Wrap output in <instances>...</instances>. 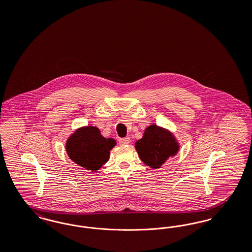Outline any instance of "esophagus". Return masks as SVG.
Here are the masks:
<instances>
[{"mask_svg": "<svg viewBox=\"0 0 252 252\" xmlns=\"http://www.w3.org/2000/svg\"><path fill=\"white\" fill-rule=\"evenodd\" d=\"M130 143V138L129 137H126V138H121L119 140V144L121 145H127Z\"/></svg>", "mask_w": 252, "mask_h": 252, "instance_id": "1", "label": "esophagus"}]
</instances>
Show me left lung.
Returning <instances> with one entry per match:
<instances>
[{
    "instance_id": "left-lung-1",
    "label": "left lung",
    "mask_w": 252,
    "mask_h": 252,
    "mask_svg": "<svg viewBox=\"0 0 252 252\" xmlns=\"http://www.w3.org/2000/svg\"><path fill=\"white\" fill-rule=\"evenodd\" d=\"M180 143L173 132L152 124L144 129L143 138L135 143L141 160L152 169L162 166L180 150Z\"/></svg>"
}]
</instances>
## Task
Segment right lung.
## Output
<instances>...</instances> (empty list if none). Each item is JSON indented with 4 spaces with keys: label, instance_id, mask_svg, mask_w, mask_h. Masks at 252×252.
Instances as JSON below:
<instances>
[{
    "label": "right lung",
    "instance_id": "1",
    "mask_svg": "<svg viewBox=\"0 0 252 252\" xmlns=\"http://www.w3.org/2000/svg\"><path fill=\"white\" fill-rule=\"evenodd\" d=\"M116 145L112 138H105L98 127L85 126L72 132L66 141V151L77 165L96 172L109 158L110 150Z\"/></svg>",
    "mask_w": 252,
    "mask_h": 252
}]
</instances>
